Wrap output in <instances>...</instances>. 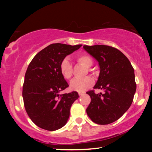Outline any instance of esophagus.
I'll return each instance as SVG.
<instances>
[{"label": "esophagus", "instance_id": "1", "mask_svg": "<svg viewBox=\"0 0 152 152\" xmlns=\"http://www.w3.org/2000/svg\"><path fill=\"white\" fill-rule=\"evenodd\" d=\"M78 94H79V95H84V92H79L78 93Z\"/></svg>", "mask_w": 152, "mask_h": 152}]
</instances>
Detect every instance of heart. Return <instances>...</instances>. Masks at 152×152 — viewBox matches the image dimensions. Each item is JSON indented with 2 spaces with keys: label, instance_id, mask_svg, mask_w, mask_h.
Wrapping results in <instances>:
<instances>
[{
  "label": "heart",
  "instance_id": "1",
  "mask_svg": "<svg viewBox=\"0 0 152 152\" xmlns=\"http://www.w3.org/2000/svg\"><path fill=\"white\" fill-rule=\"evenodd\" d=\"M79 63L82 64L86 68H90L93 64V59L90 55L87 54H81L77 57ZM59 71L62 77L65 80H70L72 75V66L68 58H64L60 63ZM94 84V80L91 77H86L83 79H75L70 83V88L72 90L84 92L90 88Z\"/></svg>",
  "mask_w": 152,
  "mask_h": 152
}]
</instances>
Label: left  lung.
<instances>
[{"mask_svg":"<svg viewBox=\"0 0 152 152\" xmlns=\"http://www.w3.org/2000/svg\"><path fill=\"white\" fill-rule=\"evenodd\" d=\"M83 48L99 66L94 88L104 91V94H95L93 90L86 93L91 99L87 115L96 124H111L123 115L132 104L136 90L134 69L127 57L115 48L105 45Z\"/></svg>","mask_w":152,"mask_h":152,"instance_id":"left-lung-1","label":"left lung"}]
</instances>
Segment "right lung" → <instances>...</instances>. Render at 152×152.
I'll return each mask as SVG.
<instances>
[{
    "label": "right lung",
    "mask_w": 152,
    "mask_h": 152,
    "mask_svg": "<svg viewBox=\"0 0 152 152\" xmlns=\"http://www.w3.org/2000/svg\"><path fill=\"white\" fill-rule=\"evenodd\" d=\"M82 45L53 43L37 53L29 64L23 86L26 111L39 127L55 131L64 126L72 103L79 97L76 91L59 95L68 87L59 71L61 61Z\"/></svg>",
    "instance_id": "add662e5"
}]
</instances>
